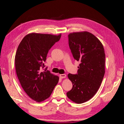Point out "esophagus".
<instances>
[{
    "label": "esophagus",
    "mask_w": 124,
    "mask_h": 124,
    "mask_svg": "<svg viewBox=\"0 0 124 124\" xmlns=\"http://www.w3.org/2000/svg\"><path fill=\"white\" fill-rule=\"evenodd\" d=\"M60 77L61 78H66V74H60Z\"/></svg>",
    "instance_id": "34e87169"
}]
</instances>
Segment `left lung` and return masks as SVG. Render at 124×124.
Listing matches in <instances>:
<instances>
[{
	"mask_svg": "<svg viewBox=\"0 0 124 124\" xmlns=\"http://www.w3.org/2000/svg\"><path fill=\"white\" fill-rule=\"evenodd\" d=\"M69 45L74 59L81 63L78 73H69L73 84L66 93L74 102L82 104L90 100L96 93L105 74V54L101 41L87 31L68 35Z\"/></svg>",
	"mask_w": 124,
	"mask_h": 124,
	"instance_id": "left-lung-1",
	"label": "left lung"
}]
</instances>
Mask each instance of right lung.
<instances>
[{"label":"right lung","instance_id":"1","mask_svg":"<svg viewBox=\"0 0 124 124\" xmlns=\"http://www.w3.org/2000/svg\"><path fill=\"white\" fill-rule=\"evenodd\" d=\"M61 37V34H28L17 50L15 61L18 78L25 92L37 102L49 98L59 82L58 76L46 71L47 67L44 69V62L49 50Z\"/></svg>","mask_w":124,"mask_h":124}]
</instances>
